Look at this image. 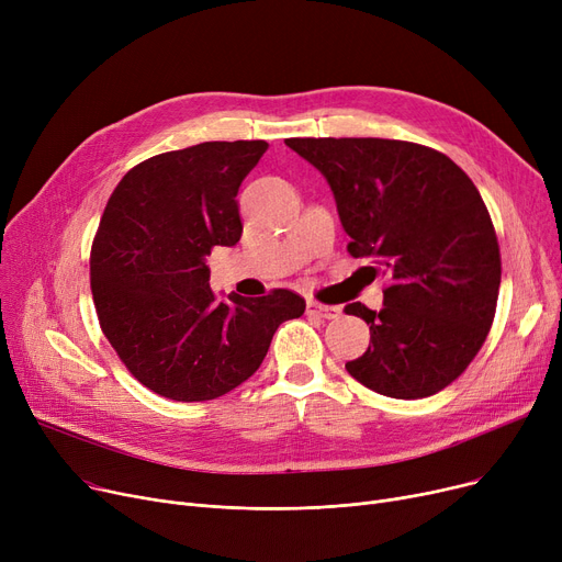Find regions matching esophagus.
Listing matches in <instances>:
<instances>
[{"label":"esophagus","instance_id":"1","mask_svg":"<svg viewBox=\"0 0 562 562\" xmlns=\"http://www.w3.org/2000/svg\"><path fill=\"white\" fill-rule=\"evenodd\" d=\"M307 314H314V316H318V318H326V321H330V318H339L341 307H335V305H323V303L310 301V303H307Z\"/></svg>","mask_w":562,"mask_h":562}]
</instances>
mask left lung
<instances>
[{"label": "left lung", "instance_id": "left-lung-1", "mask_svg": "<svg viewBox=\"0 0 562 562\" xmlns=\"http://www.w3.org/2000/svg\"><path fill=\"white\" fill-rule=\"evenodd\" d=\"M326 177L350 236L348 252L385 276L380 312L346 305L371 326L346 371L392 398L445 390L492 328L501 252L487 206L467 172L432 147L390 138H286Z\"/></svg>", "mask_w": 562, "mask_h": 562}]
</instances>
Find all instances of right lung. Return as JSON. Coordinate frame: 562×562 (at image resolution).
Wrapping results in <instances>:
<instances>
[{"label": "right lung", "mask_w": 562, "mask_h": 562, "mask_svg": "<svg viewBox=\"0 0 562 562\" xmlns=\"http://www.w3.org/2000/svg\"><path fill=\"white\" fill-rule=\"evenodd\" d=\"M266 140H206L134 166L111 193L91 248L100 328L127 371L170 401H212L261 364L305 301L289 289L218 301L206 255L241 239L236 193Z\"/></svg>", "instance_id": "1"}]
</instances>
